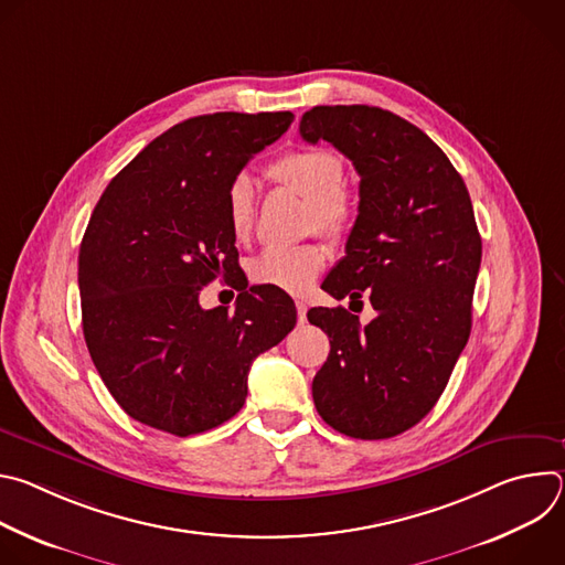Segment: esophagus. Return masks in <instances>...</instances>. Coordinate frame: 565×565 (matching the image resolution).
Returning <instances> with one entry per match:
<instances>
[{
    "label": "esophagus",
    "mask_w": 565,
    "mask_h": 565,
    "mask_svg": "<svg viewBox=\"0 0 565 565\" xmlns=\"http://www.w3.org/2000/svg\"><path fill=\"white\" fill-rule=\"evenodd\" d=\"M295 303H297V317H299V321L303 324V321H306V310H308V306H306V301H301V299H297Z\"/></svg>",
    "instance_id": "obj_1"
}]
</instances>
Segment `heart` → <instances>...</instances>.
Wrapping results in <instances>:
<instances>
[{
	"label": "heart",
	"mask_w": 565,
	"mask_h": 565,
	"mask_svg": "<svg viewBox=\"0 0 565 565\" xmlns=\"http://www.w3.org/2000/svg\"><path fill=\"white\" fill-rule=\"evenodd\" d=\"M270 177L312 201V221L329 234H342L351 218V201L342 192L344 163L329 149L288 151L270 166ZM227 227L236 241L250 238L255 227V185L236 177L225 196ZM327 253L317 244L270 246L250 264V277L286 292H303L324 270Z\"/></svg>",
	"instance_id": "b5f03b06"
}]
</instances>
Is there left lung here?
Listing matches in <instances>:
<instances>
[{"mask_svg": "<svg viewBox=\"0 0 565 565\" xmlns=\"http://www.w3.org/2000/svg\"><path fill=\"white\" fill-rule=\"evenodd\" d=\"M299 134L331 142L360 174L347 257L321 288L377 312L360 327L340 306L308 310L331 338L315 407L351 438H393L434 409L469 340L480 266L469 192L425 131L380 107H312Z\"/></svg>", "mask_w": 565, "mask_h": 565, "instance_id": "1", "label": "left lung"}]
</instances>
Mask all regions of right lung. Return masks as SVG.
Returning a JSON list of instances; mask_svg holds the SVG:
<instances>
[{"label": "right lung", "mask_w": 565, "mask_h": 565, "mask_svg": "<svg viewBox=\"0 0 565 565\" xmlns=\"http://www.w3.org/2000/svg\"><path fill=\"white\" fill-rule=\"evenodd\" d=\"M290 111L196 116L153 138L103 192L79 244L77 284L89 355L134 420L192 436L230 420L253 360L297 321L292 299L234 278L225 196ZM216 276L242 292L234 313L198 303Z\"/></svg>", "instance_id": "1"}]
</instances>
